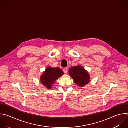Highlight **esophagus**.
<instances>
[{
    "instance_id": "1",
    "label": "esophagus",
    "mask_w": 128,
    "mask_h": 128,
    "mask_svg": "<svg viewBox=\"0 0 128 128\" xmlns=\"http://www.w3.org/2000/svg\"><path fill=\"white\" fill-rule=\"evenodd\" d=\"M63 72L65 73H67V71H68V68L67 67H65L63 69Z\"/></svg>"
}]
</instances>
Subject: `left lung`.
Here are the masks:
<instances>
[{
  "instance_id": "obj_1",
  "label": "left lung",
  "mask_w": 128,
  "mask_h": 128,
  "mask_svg": "<svg viewBox=\"0 0 128 128\" xmlns=\"http://www.w3.org/2000/svg\"><path fill=\"white\" fill-rule=\"evenodd\" d=\"M68 72L74 82L79 87L84 86L90 81V77L88 71L80 65L71 67Z\"/></svg>"
}]
</instances>
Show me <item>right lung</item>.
I'll return each mask as SVG.
<instances>
[{
  "mask_svg": "<svg viewBox=\"0 0 128 128\" xmlns=\"http://www.w3.org/2000/svg\"><path fill=\"white\" fill-rule=\"evenodd\" d=\"M64 74L62 70L59 67L48 66L40 76V82L46 88L50 90L55 82Z\"/></svg>",
  "mask_w": 128,
  "mask_h": 128,
  "instance_id": "obj_1",
  "label": "right lung"
}]
</instances>
